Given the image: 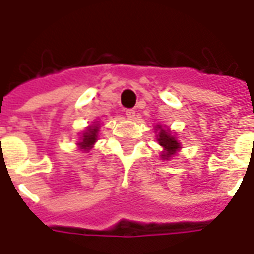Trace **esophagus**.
<instances>
[{"instance_id":"34e87169","label":"esophagus","mask_w":254,"mask_h":254,"mask_svg":"<svg viewBox=\"0 0 254 254\" xmlns=\"http://www.w3.org/2000/svg\"><path fill=\"white\" fill-rule=\"evenodd\" d=\"M125 116H127V119L133 120V119H134V116H135V112H134V110H131V109H127V110H125Z\"/></svg>"}]
</instances>
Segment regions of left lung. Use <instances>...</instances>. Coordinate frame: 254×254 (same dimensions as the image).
<instances>
[{"label": "left lung", "mask_w": 254, "mask_h": 254, "mask_svg": "<svg viewBox=\"0 0 254 254\" xmlns=\"http://www.w3.org/2000/svg\"><path fill=\"white\" fill-rule=\"evenodd\" d=\"M154 130H156V138L158 144L162 148L161 160L173 158L181 149V144L176 133L170 130L169 127H165V125H160V124L154 127Z\"/></svg>", "instance_id": "1"}]
</instances>
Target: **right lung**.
<instances>
[{
  "instance_id": "1",
  "label": "right lung",
  "mask_w": 254,
  "mask_h": 254,
  "mask_svg": "<svg viewBox=\"0 0 254 254\" xmlns=\"http://www.w3.org/2000/svg\"><path fill=\"white\" fill-rule=\"evenodd\" d=\"M100 127H101L100 123L96 121V123H93L92 125H89V127L81 133L80 141L77 142L78 150H81L82 153H88L89 150L93 148V145L96 144L97 140H98Z\"/></svg>"
}]
</instances>
